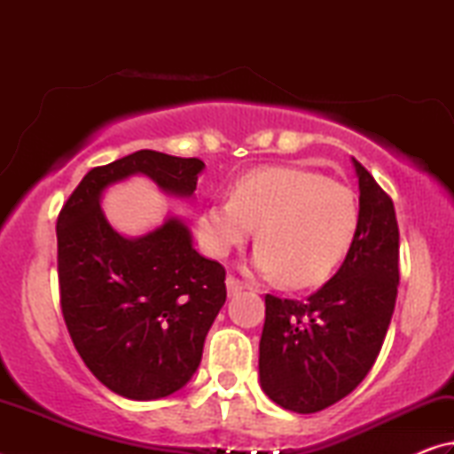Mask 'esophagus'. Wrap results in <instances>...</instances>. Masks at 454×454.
Listing matches in <instances>:
<instances>
[{"mask_svg": "<svg viewBox=\"0 0 454 454\" xmlns=\"http://www.w3.org/2000/svg\"><path fill=\"white\" fill-rule=\"evenodd\" d=\"M226 286H228V294H230V296H236L238 292H242L244 288H248L242 280H238L236 276H232V274H230L228 278H226Z\"/></svg>", "mask_w": 454, "mask_h": 454, "instance_id": "obj_1", "label": "esophagus"}]
</instances>
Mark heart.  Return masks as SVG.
Masks as SVG:
<instances>
[{
    "label": "heart",
    "mask_w": 454,
    "mask_h": 454,
    "mask_svg": "<svg viewBox=\"0 0 454 454\" xmlns=\"http://www.w3.org/2000/svg\"><path fill=\"white\" fill-rule=\"evenodd\" d=\"M250 264L288 286L325 282L347 256L358 228V200L347 184L304 168L272 166L242 176L230 200H214L198 218L204 250L224 258L254 232Z\"/></svg>",
    "instance_id": "heart-1"
}]
</instances>
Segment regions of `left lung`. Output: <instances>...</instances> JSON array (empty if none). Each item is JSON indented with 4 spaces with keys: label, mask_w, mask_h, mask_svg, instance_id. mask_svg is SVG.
I'll return each instance as SVG.
<instances>
[{
    "label": "left lung",
    "mask_w": 454,
    "mask_h": 454,
    "mask_svg": "<svg viewBox=\"0 0 454 454\" xmlns=\"http://www.w3.org/2000/svg\"><path fill=\"white\" fill-rule=\"evenodd\" d=\"M358 176V228L342 266L306 301L266 294L260 387L282 409L310 414L350 395L371 371L395 312L398 224L371 172Z\"/></svg>",
    "instance_id": "1"
}]
</instances>
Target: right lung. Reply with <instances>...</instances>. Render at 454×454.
Segmentation results:
<instances>
[{"instance_id":"1","label":"right lung","mask_w":454,"mask_h":454,"mask_svg":"<svg viewBox=\"0 0 454 454\" xmlns=\"http://www.w3.org/2000/svg\"><path fill=\"white\" fill-rule=\"evenodd\" d=\"M204 162L140 150L83 176L58 216L59 304L75 350L120 396L156 401L194 376L206 334L226 302V270L198 254L190 228L170 216L126 238L102 212L107 186L144 174L190 198Z\"/></svg>"}]
</instances>
